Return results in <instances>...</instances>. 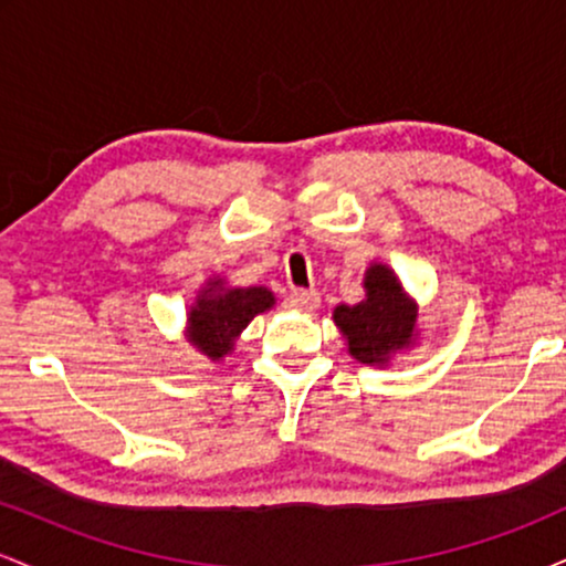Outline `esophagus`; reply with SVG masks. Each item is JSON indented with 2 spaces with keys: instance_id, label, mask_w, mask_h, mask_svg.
<instances>
[{
  "instance_id": "34e87169",
  "label": "esophagus",
  "mask_w": 566,
  "mask_h": 566,
  "mask_svg": "<svg viewBox=\"0 0 566 566\" xmlns=\"http://www.w3.org/2000/svg\"><path fill=\"white\" fill-rule=\"evenodd\" d=\"M319 305V292L314 290H295L287 295V308L303 311V314H311Z\"/></svg>"
}]
</instances>
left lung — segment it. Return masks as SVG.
I'll return each mask as SVG.
<instances>
[{"mask_svg":"<svg viewBox=\"0 0 566 566\" xmlns=\"http://www.w3.org/2000/svg\"><path fill=\"white\" fill-rule=\"evenodd\" d=\"M365 301L337 305L333 319L348 343V354L369 367H386L396 350L415 343L418 305L401 290L388 265L373 263L365 274Z\"/></svg>","mask_w":566,"mask_h":566,"instance_id":"left-lung-1","label":"left lung"}]
</instances>
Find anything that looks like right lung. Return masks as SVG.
<instances>
[{
	"instance_id": "1",
	"label": "right lung",
	"mask_w": 566,
	"mask_h": 566,
	"mask_svg": "<svg viewBox=\"0 0 566 566\" xmlns=\"http://www.w3.org/2000/svg\"><path fill=\"white\" fill-rule=\"evenodd\" d=\"M274 303V292L265 287H226L223 279H210L188 311V343H193L207 359H223L247 324Z\"/></svg>"
}]
</instances>
